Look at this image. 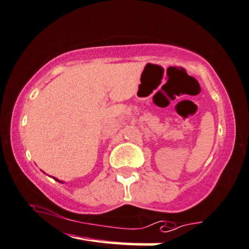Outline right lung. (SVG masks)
I'll return each instance as SVG.
<instances>
[{
  "instance_id": "obj_1",
  "label": "right lung",
  "mask_w": 249,
  "mask_h": 249,
  "mask_svg": "<svg viewBox=\"0 0 249 249\" xmlns=\"http://www.w3.org/2000/svg\"><path fill=\"white\" fill-rule=\"evenodd\" d=\"M54 178V179H55V180H57V182H60V183H62V182H61V180H58L57 178Z\"/></svg>"
}]
</instances>
